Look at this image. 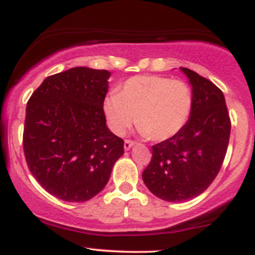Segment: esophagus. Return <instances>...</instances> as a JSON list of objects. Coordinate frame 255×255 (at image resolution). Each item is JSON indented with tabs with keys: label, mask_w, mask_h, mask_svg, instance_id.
<instances>
[{
	"label": "esophagus",
	"mask_w": 255,
	"mask_h": 255,
	"mask_svg": "<svg viewBox=\"0 0 255 255\" xmlns=\"http://www.w3.org/2000/svg\"><path fill=\"white\" fill-rule=\"evenodd\" d=\"M135 144V141H133V140L130 139H126L125 140V150H129V148Z\"/></svg>",
	"instance_id": "obj_1"
}]
</instances>
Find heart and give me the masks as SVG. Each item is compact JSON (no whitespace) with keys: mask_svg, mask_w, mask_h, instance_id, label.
Segmentation results:
<instances>
[{"mask_svg":"<svg viewBox=\"0 0 255 255\" xmlns=\"http://www.w3.org/2000/svg\"><path fill=\"white\" fill-rule=\"evenodd\" d=\"M192 108L189 85L160 75L128 79L118 95L104 102L105 118L116 135H124L135 118L137 129L154 141L168 140L180 133L188 122Z\"/></svg>","mask_w":255,"mask_h":255,"instance_id":"obj_1","label":"heart"}]
</instances>
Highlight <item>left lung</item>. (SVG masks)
<instances>
[{
  "label": "left lung",
  "mask_w": 255,
  "mask_h": 255,
  "mask_svg": "<svg viewBox=\"0 0 255 255\" xmlns=\"http://www.w3.org/2000/svg\"><path fill=\"white\" fill-rule=\"evenodd\" d=\"M181 69L193 87L191 118L180 133L152 146L142 172L146 187L170 203L195 198L209 188L223 164L231 128L223 92L198 73Z\"/></svg>",
  "instance_id": "1"
}]
</instances>
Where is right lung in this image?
Wrapping results in <instances>:
<instances>
[{
  "instance_id": "1",
  "label": "right lung",
  "mask_w": 255,
  "mask_h": 255,
  "mask_svg": "<svg viewBox=\"0 0 255 255\" xmlns=\"http://www.w3.org/2000/svg\"><path fill=\"white\" fill-rule=\"evenodd\" d=\"M110 72L75 67L50 75L26 107L22 145L38 183L61 200L83 203L109 181L124 140L107 127Z\"/></svg>"
}]
</instances>
